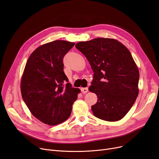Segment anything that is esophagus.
<instances>
[{
    "instance_id": "34e87169",
    "label": "esophagus",
    "mask_w": 159,
    "mask_h": 159,
    "mask_svg": "<svg viewBox=\"0 0 159 159\" xmlns=\"http://www.w3.org/2000/svg\"><path fill=\"white\" fill-rule=\"evenodd\" d=\"M80 90L83 93H88V91H89V89L87 87H86V88H81Z\"/></svg>"
}]
</instances>
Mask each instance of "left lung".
Segmentation results:
<instances>
[{
  "label": "left lung",
  "instance_id": "left-lung-1",
  "mask_svg": "<svg viewBox=\"0 0 159 159\" xmlns=\"http://www.w3.org/2000/svg\"><path fill=\"white\" fill-rule=\"evenodd\" d=\"M75 47L84 55L94 73L89 89L98 97L91 107L94 116L107 121L120 120L139 94V72L130 52L111 38L80 42Z\"/></svg>",
  "mask_w": 159,
  "mask_h": 159
}]
</instances>
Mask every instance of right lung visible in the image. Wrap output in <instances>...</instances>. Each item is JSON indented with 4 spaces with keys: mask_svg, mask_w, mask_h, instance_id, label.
<instances>
[{
    "mask_svg": "<svg viewBox=\"0 0 159 159\" xmlns=\"http://www.w3.org/2000/svg\"><path fill=\"white\" fill-rule=\"evenodd\" d=\"M75 43L56 40L39 46L30 55L21 79L25 104L38 120L56 125L67 120L80 93L63 71L64 56Z\"/></svg>",
    "mask_w": 159,
    "mask_h": 159,
    "instance_id": "obj_1",
    "label": "right lung"
}]
</instances>
